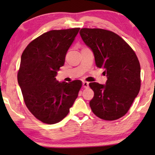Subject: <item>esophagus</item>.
Returning a JSON list of instances; mask_svg holds the SVG:
<instances>
[{
    "mask_svg": "<svg viewBox=\"0 0 155 155\" xmlns=\"http://www.w3.org/2000/svg\"><path fill=\"white\" fill-rule=\"evenodd\" d=\"M83 86L84 88H88L89 87V83L86 82V81H83Z\"/></svg>",
    "mask_w": 155,
    "mask_h": 155,
    "instance_id": "1",
    "label": "esophagus"
}]
</instances>
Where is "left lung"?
I'll return each instance as SVG.
<instances>
[{
	"instance_id": "left-lung-1",
	"label": "left lung",
	"mask_w": 155,
	"mask_h": 155,
	"mask_svg": "<svg viewBox=\"0 0 155 155\" xmlns=\"http://www.w3.org/2000/svg\"><path fill=\"white\" fill-rule=\"evenodd\" d=\"M83 41L92 51L96 66L104 68L105 85L89 84L94 92L91 111L100 118L115 120L127 114L141 86V68L137 57L122 38L102 28H83Z\"/></svg>"
}]
</instances>
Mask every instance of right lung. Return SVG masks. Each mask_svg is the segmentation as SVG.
<instances>
[{
	"label": "right lung",
	"mask_w": 155,
	"mask_h": 155,
	"mask_svg": "<svg viewBox=\"0 0 155 155\" xmlns=\"http://www.w3.org/2000/svg\"><path fill=\"white\" fill-rule=\"evenodd\" d=\"M79 29L44 33L28 44L21 56L18 82L25 104L46 124H55L66 116L82 86L79 80L59 82L55 78Z\"/></svg>",
	"instance_id": "obj_1"
}]
</instances>
